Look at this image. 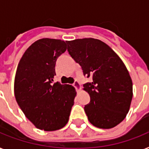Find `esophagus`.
I'll list each match as a JSON object with an SVG mask.
<instances>
[{
	"mask_svg": "<svg viewBox=\"0 0 149 149\" xmlns=\"http://www.w3.org/2000/svg\"><path fill=\"white\" fill-rule=\"evenodd\" d=\"M72 86H74L75 88L77 89V91H79L81 89V86H80V84H79V82L78 80H75L74 83L72 84Z\"/></svg>",
	"mask_w": 149,
	"mask_h": 149,
	"instance_id": "obj_1",
	"label": "esophagus"
}]
</instances>
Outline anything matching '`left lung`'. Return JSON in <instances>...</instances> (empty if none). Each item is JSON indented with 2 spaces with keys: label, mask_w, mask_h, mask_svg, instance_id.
<instances>
[{
  "label": "left lung",
  "mask_w": 149,
  "mask_h": 149,
  "mask_svg": "<svg viewBox=\"0 0 149 149\" xmlns=\"http://www.w3.org/2000/svg\"><path fill=\"white\" fill-rule=\"evenodd\" d=\"M69 53L93 81L84 85L91 102L84 107L89 121L97 127H115L128 113L133 84L125 63L110 46L95 38L66 42Z\"/></svg>",
  "instance_id": "1"
}]
</instances>
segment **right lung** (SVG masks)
<instances>
[{"mask_svg":"<svg viewBox=\"0 0 149 149\" xmlns=\"http://www.w3.org/2000/svg\"><path fill=\"white\" fill-rule=\"evenodd\" d=\"M66 50L65 42L42 38L24 52L15 78V96L24 115L37 128L61 129L69 120L76 90L53 83L57 58Z\"/></svg>","mask_w":149,"mask_h":149,"instance_id":"obj_1","label":"right lung"}]
</instances>
